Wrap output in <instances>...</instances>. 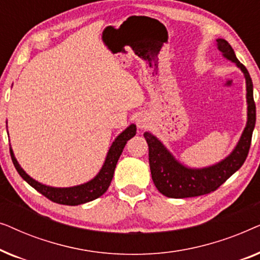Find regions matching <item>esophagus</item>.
<instances>
[{
  "label": "esophagus",
  "mask_w": 260,
  "mask_h": 260,
  "mask_svg": "<svg viewBox=\"0 0 260 260\" xmlns=\"http://www.w3.org/2000/svg\"><path fill=\"white\" fill-rule=\"evenodd\" d=\"M149 125V120L148 118H145V117L141 116L140 118L137 119V126L140 127V129H145V127H148Z\"/></svg>",
  "instance_id": "1"
}]
</instances>
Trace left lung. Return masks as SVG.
<instances>
[{
    "instance_id": "1",
    "label": "left lung",
    "mask_w": 260,
    "mask_h": 260,
    "mask_svg": "<svg viewBox=\"0 0 260 260\" xmlns=\"http://www.w3.org/2000/svg\"><path fill=\"white\" fill-rule=\"evenodd\" d=\"M218 48L225 58L236 62L246 78L247 90V124L239 143L229 157L218 165L204 169H189L175 161L163 144L151 134L144 137L149 147V166L151 177L159 193L168 198L182 199L200 197L218 189L241 166L248 155L252 134L255 125V103L253 99V84L250 73L234 54L233 48L223 39H218Z\"/></svg>"
}]
</instances>
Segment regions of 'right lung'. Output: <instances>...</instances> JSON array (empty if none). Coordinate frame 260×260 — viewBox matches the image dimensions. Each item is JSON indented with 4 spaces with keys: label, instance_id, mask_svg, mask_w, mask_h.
Instances as JSON below:
<instances>
[{
    "label": "right lung",
    "instance_id": "right-lung-1",
    "mask_svg": "<svg viewBox=\"0 0 260 260\" xmlns=\"http://www.w3.org/2000/svg\"><path fill=\"white\" fill-rule=\"evenodd\" d=\"M136 135V125L131 124V125L123 131L118 137L116 138V141L113 142V144L110 148L106 156L105 163L103 166V168L97 176L93 180H91L90 182L80 184L77 187H71V188H53L45 186V184L39 183L38 181L31 179L30 176H28L26 173L23 172L19 163H17L16 158L14 157L13 150L10 148V156H12V161L15 166L17 173L20 174V176L26 181L27 183H29L34 189H37L39 193H41L44 197H46L48 200L60 205H69V206H77L85 204V202L92 201L94 199L102 197L103 194L108 190V188L111 183L113 173H115V168L117 162H118L119 156L122 155V151L124 147H125L126 142L130 140L131 137H134Z\"/></svg>",
    "mask_w": 260,
    "mask_h": 260
}]
</instances>
